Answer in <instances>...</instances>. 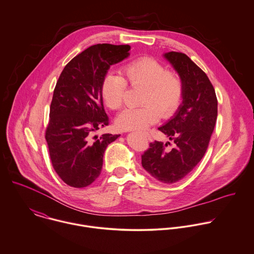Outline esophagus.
Instances as JSON below:
<instances>
[{
  "label": "esophagus",
  "instance_id": "34e87169",
  "mask_svg": "<svg viewBox=\"0 0 254 254\" xmlns=\"http://www.w3.org/2000/svg\"><path fill=\"white\" fill-rule=\"evenodd\" d=\"M144 135L148 138V140H149V141H152V138H151V136H150L148 133H144Z\"/></svg>",
  "mask_w": 254,
  "mask_h": 254
}]
</instances>
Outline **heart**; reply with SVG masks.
<instances>
[{"label":"heart","instance_id":"1","mask_svg":"<svg viewBox=\"0 0 254 254\" xmlns=\"http://www.w3.org/2000/svg\"><path fill=\"white\" fill-rule=\"evenodd\" d=\"M127 83L133 87L143 86L141 103L137 108H127L116 118V127L121 131L145 130L161 117L169 116L179 106L183 95L180 77L167 71L159 61L141 57L129 62L122 69V76L107 74L100 85L103 103L115 110L122 106Z\"/></svg>","mask_w":254,"mask_h":254}]
</instances>
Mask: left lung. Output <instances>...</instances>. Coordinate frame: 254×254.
Masks as SVG:
<instances>
[{"mask_svg":"<svg viewBox=\"0 0 254 254\" xmlns=\"http://www.w3.org/2000/svg\"><path fill=\"white\" fill-rule=\"evenodd\" d=\"M164 56L183 84L182 103L159 128L175 147L167 152L164 143H151L142 155V166L154 178L169 184L184 178L204 157L217 120L218 100L207 75L187 55L171 51Z\"/></svg>","mask_w":254,"mask_h":254,"instance_id":"8db88e82","label":"left lung"}]
</instances>
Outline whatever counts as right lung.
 <instances>
[{"label": "right lung", "mask_w": 254, "mask_h": 254, "mask_svg": "<svg viewBox=\"0 0 254 254\" xmlns=\"http://www.w3.org/2000/svg\"><path fill=\"white\" fill-rule=\"evenodd\" d=\"M129 45L96 44L62 71L50 105L45 139L52 166L68 185L82 188L100 174L107 146L120 135H94L109 124L100 85L111 65L127 58Z\"/></svg>", "instance_id": "obj_1"}]
</instances>
